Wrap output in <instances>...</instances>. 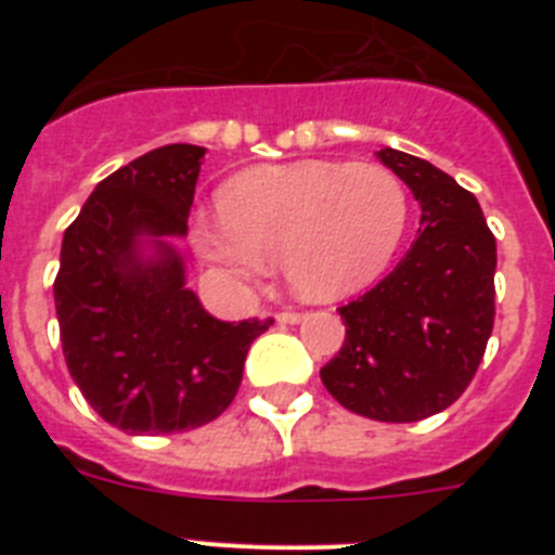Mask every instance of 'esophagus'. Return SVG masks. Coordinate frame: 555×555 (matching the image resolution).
<instances>
[{
  "label": "esophagus",
  "instance_id": "34e87169",
  "mask_svg": "<svg viewBox=\"0 0 555 555\" xmlns=\"http://www.w3.org/2000/svg\"><path fill=\"white\" fill-rule=\"evenodd\" d=\"M300 320H302L300 311H281V313H278V322H281V325H297Z\"/></svg>",
  "mask_w": 555,
  "mask_h": 555
}]
</instances>
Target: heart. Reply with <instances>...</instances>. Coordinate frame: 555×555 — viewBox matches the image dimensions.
Masks as SVG:
<instances>
[{
    "label": "heart",
    "mask_w": 555,
    "mask_h": 555,
    "mask_svg": "<svg viewBox=\"0 0 555 555\" xmlns=\"http://www.w3.org/2000/svg\"><path fill=\"white\" fill-rule=\"evenodd\" d=\"M219 217L191 224V244L210 272L249 286L283 263L292 288L331 302L389 267L409 224V191L389 166L300 164L238 171L217 197Z\"/></svg>",
    "instance_id": "b5f03b06"
}]
</instances>
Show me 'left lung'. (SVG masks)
I'll return each instance as SVG.
<instances>
[{
    "instance_id": "obj_1",
    "label": "left lung",
    "mask_w": 555,
    "mask_h": 555,
    "mask_svg": "<svg viewBox=\"0 0 555 555\" xmlns=\"http://www.w3.org/2000/svg\"><path fill=\"white\" fill-rule=\"evenodd\" d=\"M377 158L423 205L409 253L384 281L338 308L345 345L320 370L352 414L416 423L453 405L478 372L494 325L498 244L478 199L409 152Z\"/></svg>"
}]
</instances>
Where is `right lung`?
<instances>
[{"mask_svg": "<svg viewBox=\"0 0 555 555\" xmlns=\"http://www.w3.org/2000/svg\"><path fill=\"white\" fill-rule=\"evenodd\" d=\"M205 146L169 144L107 175L63 233L55 308L82 397L127 434H183L217 420L244 358L274 320L222 322L185 288L180 255ZM146 237L156 253L144 259Z\"/></svg>", "mask_w": 555, "mask_h": 555, "instance_id": "obj_1", "label": "right lung"}]
</instances>
